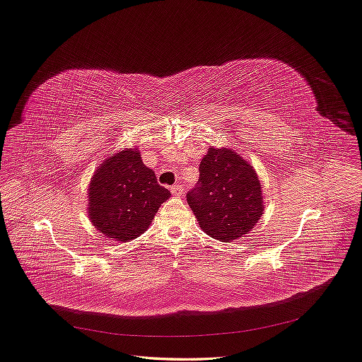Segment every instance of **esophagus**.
Masks as SVG:
<instances>
[{
	"label": "esophagus",
	"mask_w": 362,
	"mask_h": 362,
	"mask_svg": "<svg viewBox=\"0 0 362 362\" xmlns=\"http://www.w3.org/2000/svg\"><path fill=\"white\" fill-rule=\"evenodd\" d=\"M171 192H173L176 197H180L185 194V187L180 185H175V186H171Z\"/></svg>",
	"instance_id": "34e87169"
}]
</instances>
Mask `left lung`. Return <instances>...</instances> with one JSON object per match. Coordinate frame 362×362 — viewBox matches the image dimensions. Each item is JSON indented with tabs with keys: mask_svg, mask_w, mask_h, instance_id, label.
<instances>
[{
	"mask_svg": "<svg viewBox=\"0 0 362 362\" xmlns=\"http://www.w3.org/2000/svg\"><path fill=\"white\" fill-rule=\"evenodd\" d=\"M186 198L201 229L221 242L248 235L264 211L257 171L229 148H208L199 180Z\"/></svg>",
	"mask_w": 362,
	"mask_h": 362,
	"instance_id": "1",
	"label": "left lung"
}]
</instances>
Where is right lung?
Segmentation results:
<instances>
[{
    "mask_svg": "<svg viewBox=\"0 0 362 362\" xmlns=\"http://www.w3.org/2000/svg\"><path fill=\"white\" fill-rule=\"evenodd\" d=\"M170 191L158 185L138 148L122 149L93 171L88 187V217L103 236L117 242L136 239L152 223Z\"/></svg>",
    "mask_w": 362,
    "mask_h": 362,
    "instance_id": "obj_1",
    "label": "right lung"
}]
</instances>
